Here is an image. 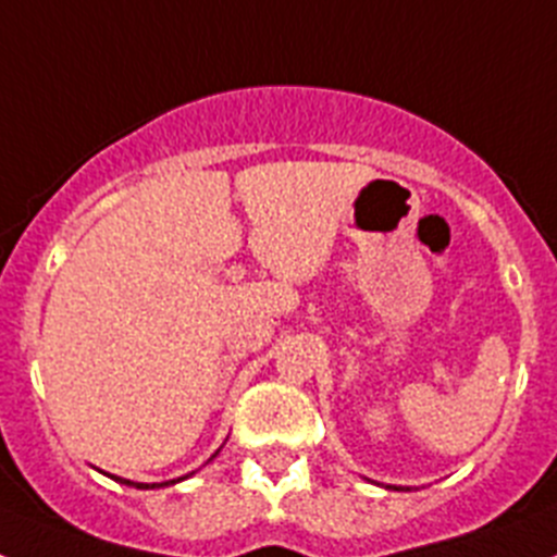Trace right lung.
Listing matches in <instances>:
<instances>
[{
    "mask_svg": "<svg viewBox=\"0 0 557 557\" xmlns=\"http://www.w3.org/2000/svg\"><path fill=\"white\" fill-rule=\"evenodd\" d=\"M113 480L125 482V485H133V488H161V485H172V482H175V480H170V482H161V485H156V482H152V485H147V482H131V480H122V476H113Z\"/></svg>",
    "mask_w": 557,
    "mask_h": 557,
    "instance_id": "1",
    "label": "right lung"
}]
</instances>
